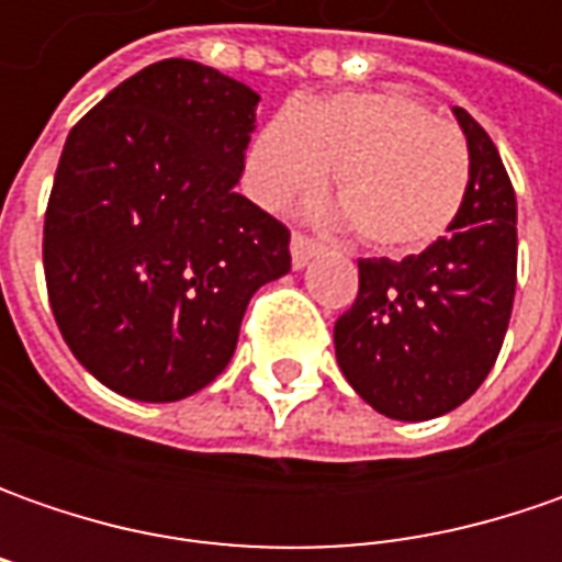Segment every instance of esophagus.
<instances>
[{
  "instance_id": "esophagus-1",
  "label": "esophagus",
  "mask_w": 562,
  "mask_h": 562,
  "mask_svg": "<svg viewBox=\"0 0 562 562\" xmlns=\"http://www.w3.org/2000/svg\"><path fill=\"white\" fill-rule=\"evenodd\" d=\"M322 249V244L310 237V234H303V231H293L291 237V259H293V269H303L310 259H313L315 252Z\"/></svg>"
}]
</instances>
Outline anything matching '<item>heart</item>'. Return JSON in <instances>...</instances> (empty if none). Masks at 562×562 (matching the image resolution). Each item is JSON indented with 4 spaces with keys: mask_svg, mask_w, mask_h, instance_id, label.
<instances>
[{
    "mask_svg": "<svg viewBox=\"0 0 562 562\" xmlns=\"http://www.w3.org/2000/svg\"><path fill=\"white\" fill-rule=\"evenodd\" d=\"M335 168V196L362 244L416 252L463 212L472 153L463 131L403 90L293 102L249 146L252 196L269 209L313 193Z\"/></svg>",
    "mask_w": 562,
    "mask_h": 562,
    "instance_id": "obj_1",
    "label": "heart"
}]
</instances>
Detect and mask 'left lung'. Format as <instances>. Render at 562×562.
Segmentation results:
<instances>
[{
	"instance_id": "1",
	"label": "left lung",
	"mask_w": 562,
	"mask_h": 562,
	"mask_svg": "<svg viewBox=\"0 0 562 562\" xmlns=\"http://www.w3.org/2000/svg\"><path fill=\"white\" fill-rule=\"evenodd\" d=\"M472 184L453 227L400 262L359 259V293L335 322L344 378L381 416L425 422L479 391L516 296V193L494 140L453 109Z\"/></svg>"
}]
</instances>
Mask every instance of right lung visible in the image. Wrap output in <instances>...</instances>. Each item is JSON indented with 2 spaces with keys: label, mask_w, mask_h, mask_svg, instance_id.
I'll use <instances>...</instances> for the list:
<instances>
[{
  "label": "right lung",
  "mask_w": 562,
  "mask_h": 562,
  "mask_svg": "<svg viewBox=\"0 0 562 562\" xmlns=\"http://www.w3.org/2000/svg\"><path fill=\"white\" fill-rule=\"evenodd\" d=\"M247 83L165 58L77 121L55 168L43 269L77 362L171 403L225 372L247 303L291 271V231L234 193L256 127Z\"/></svg>",
  "instance_id": "1"
}]
</instances>
